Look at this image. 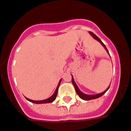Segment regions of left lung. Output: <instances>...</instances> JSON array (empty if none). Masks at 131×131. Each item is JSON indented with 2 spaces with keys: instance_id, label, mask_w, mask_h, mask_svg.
<instances>
[{
  "instance_id": "obj_1",
  "label": "left lung",
  "mask_w": 131,
  "mask_h": 131,
  "mask_svg": "<svg viewBox=\"0 0 131 131\" xmlns=\"http://www.w3.org/2000/svg\"><path fill=\"white\" fill-rule=\"evenodd\" d=\"M90 34L95 39H96L98 41H99V42H100V43L102 44L103 46L105 48V49L106 50V51H107V53H109V52H108V51H107V48H106V46H105V44H104V43H103L102 41L99 38V37H98L96 35H94V34L93 33V32H90ZM71 76H72L71 81H72V83H73V86H74V88H75V92H76V93H77V94L79 96V97H80V99H83V100H85V101L92 100V99H98V98L101 97V96L103 95V94H105V93L107 92V90H108V89H109V88H110V86H109V87H108V88H107V89L105 90V91H104V92H103L100 93V94H94V95H89V94H85L83 93L80 90H79V88H78V86H77V85L75 84V81H74V79H73V75H71Z\"/></svg>"
}]
</instances>
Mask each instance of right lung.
Instances as JSON below:
<instances>
[{
    "mask_svg": "<svg viewBox=\"0 0 131 131\" xmlns=\"http://www.w3.org/2000/svg\"><path fill=\"white\" fill-rule=\"evenodd\" d=\"M61 83V80H60V82L58 83V85L57 88H56V91L53 94V95L51 96V97H49L47 99H45V100H42V101H34V100H31V99H29L28 98H26V99L29 101H30L32 103H37V104H39V103H51L55 101V99H56V96H57V94H58V88H59V86H60V84Z\"/></svg>",
    "mask_w": 131,
    "mask_h": 131,
    "instance_id": "add662e5",
    "label": "right lung"
}]
</instances>
